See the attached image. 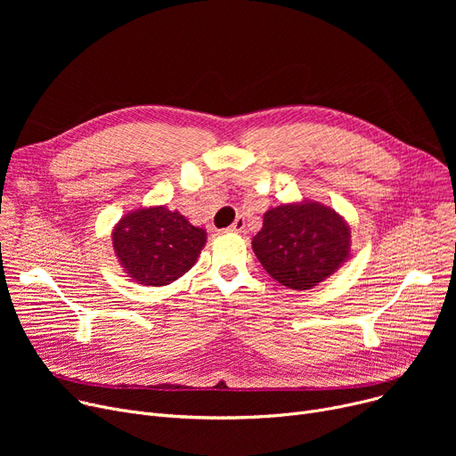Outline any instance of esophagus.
<instances>
[{
    "instance_id": "esophagus-1",
    "label": "esophagus",
    "mask_w": 456,
    "mask_h": 456,
    "mask_svg": "<svg viewBox=\"0 0 456 456\" xmlns=\"http://www.w3.org/2000/svg\"><path fill=\"white\" fill-rule=\"evenodd\" d=\"M244 227H246L244 218H240V216H238V218L234 220V224L227 229V232H242V231H244Z\"/></svg>"
}]
</instances>
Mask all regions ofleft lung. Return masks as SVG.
Segmentation results:
<instances>
[{
	"instance_id": "left-lung-1",
	"label": "left lung",
	"mask_w": 456,
	"mask_h": 456,
	"mask_svg": "<svg viewBox=\"0 0 456 456\" xmlns=\"http://www.w3.org/2000/svg\"><path fill=\"white\" fill-rule=\"evenodd\" d=\"M251 246L262 268L277 282L292 290H310L351 258V229L323 203H281L266 210Z\"/></svg>"
}]
</instances>
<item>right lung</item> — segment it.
<instances>
[{"mask_svg": "<svg viewBox=\"0 0 456 456\" xmlns=\"http://www.w3.org/2000/svg\"><path fill=\"white\" fill-rule=\"evenodd\" d=\"M112 248L127 277L143 286H166L198 262L207 231L166 205L127 212L112 229Z\"/></svg>", "mask_w": 456, "mask_h": 456, "instance_id": "right-lung-1", "label": "right lung"}]
</instances>
